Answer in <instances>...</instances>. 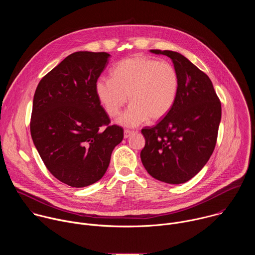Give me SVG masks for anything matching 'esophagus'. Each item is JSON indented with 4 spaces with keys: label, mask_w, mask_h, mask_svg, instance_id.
I'll use <instances>...</instances> for the list:
<instances>
[{
    "label": "esophagus",
    "mask_w": 255,
    "mask_h": 255,
    "mask_svg": "<svg viewBox=\"0 0 255 255\" xmlns=\"http://www.w3.org/2000/svg\"><path fill=\"white\" fill-rule=\"evenodd\" d=\"M134 132H135V131H133V130H128V129H126V130L124 131V137H125V138H128V137H130L132 134H134Z\"/></svg>",
    "instance_id": "34e87169"
}]
</instances>
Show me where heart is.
<instances>
[{
	"instance_id": "obj_1",
	"label": "heart",
	"mask_w": 255,
	"mask_h": 255,
	"mask_svg": "<svg viewBox=\"0 0 255 255\" xmlns=\"http://www.w3.org/2000/svg\"><path fill=\"white\" fill-rule=\"evenodd\" d=\"M179 89V77L168 61L146 56H132L119 61L111 71V79L99 78L96 95L106 113L117 117L127 103H132L119 119L124 126L134 127L148 118L157 121L168 114Z\"/></svg>"
}]
</instances>
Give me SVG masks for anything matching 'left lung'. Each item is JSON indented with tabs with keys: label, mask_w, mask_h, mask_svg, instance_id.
<instances>
[{
	"label": "left lung",
	"mask_w": 255,
	"mask_h": 255,
	"mask_svg": "<svg viewBox=\"0 0 255 255\" xmlns=\"http://www.w3.org/2000/svg\"><path fill=\"white\" fill-rule=\"evenodd\" d=\"M171 58L179 77L176 101L153 127L141 130V161L147 172L166 184H184L211 157L221 121V102L204 71L170 50H150Z\"/></svg>",
	"instance_id": "1"
}]
</instances>
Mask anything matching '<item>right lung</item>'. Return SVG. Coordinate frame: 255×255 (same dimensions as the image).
I'll use <instances>...</instances> for the list:
<instances>
[{"instance_id": "1", "label": "right lung", "mask_w": 255, "mask_h": 255, "mask_svg": "<svg viewBox=\"0 0 255 255\" xmlns=\"http://www.w3.org/2000/svg\"><path fill=\"white\" fill-rule=\"evenodd\" d=\"M107 52L78 51L51 69L36 88L30 132L50 173L84 188L101 179L123 128L101 106L95 84L108 64Z\"/></svg>"}]
</instances>
